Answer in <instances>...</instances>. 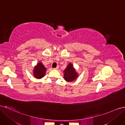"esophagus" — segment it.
<instances>
[{
  "mask_svg": "<svg viewBox=\"0 0 125 125\" xmlns=\"http://www.w3.org/2000/svg\"><path fill=\"white\" fill-rule=\"evenodd\" d=\"M58 67H58V66H57V67H56L55 68H54V69H55V70H56V69H57L58 68Z\"/></svg>",
  "mask_w": 125,
  "mask_h": 125,
  "instance_id": "34e87169",
  "label": "esophagus"
}]
</instances>
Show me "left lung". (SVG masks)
Wrapping results in <instances>:
<instances>
[{"mask_svg":"<svg viewBox=\"0 0 125 125\" xmlns=\"http://www.w3.org/2000/svg\"><path fill=\"white\" fill-rule=\"evenodd\" d=\"M64 79L67 82H72L76 80L78 77V73L73 67V64L70 62L63 71Z\"/></svg>","mask_w":125,"mask_h":125,"instance_id":"obj_1","label":"left lung"}]
</instances>
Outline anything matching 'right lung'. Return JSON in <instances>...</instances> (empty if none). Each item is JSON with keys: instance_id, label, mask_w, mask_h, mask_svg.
<instances>
[{"instance_id": "obj_1", "label": "right lung", "mask_w": 125, "mask_h": 125, "mask_svg": "<svg viewBox=\"0 0 125 125\" xmlns=\"http://www.w3.org/2000/svg\"><path fill=\"white\" fill-rule=\"evenodd\" d=\"M46 72V68L41 62L37 63L33 70L34 76L37 79H40L44 77Z\"/></svg>"}]
</instances>
